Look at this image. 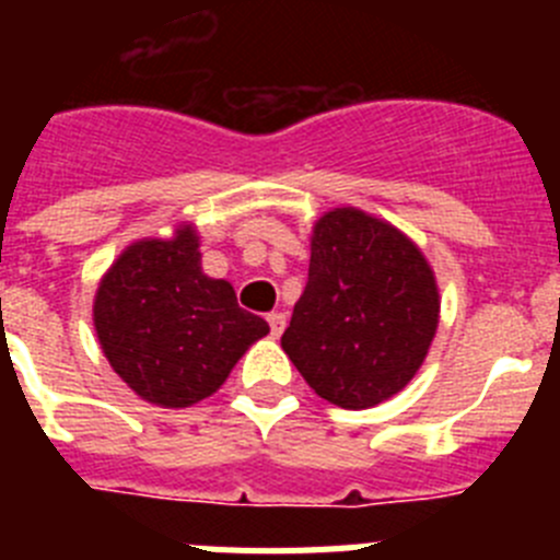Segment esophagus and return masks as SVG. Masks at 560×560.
Returning <instances> with one entry per match:
<instances>
[{
    "instance_id": "34e87169",
    "label": "esophagus",
    "mask_w": 560,
    "mask_h": 560,
    "mask_svg": "<svg viewBox=\"0 0 560 560\" xmlns=\"http://www.w3.org/2000/svg\"><path fill=\"white\" fill-rule=\"evenodd\" d=\"M266 323H269V328H271V336H280L285 330V314L283 311H271L269 316H266Z\"/></svg>"
}]
</instances>
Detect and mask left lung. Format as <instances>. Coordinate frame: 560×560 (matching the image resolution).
Returning a JSON list of instances; mask_svg holds the SVG:
<instances>
[{"label": "left lung", "instance_id": "1", "mask_svg": "<svg viewBox=\"0 0 560 560\" xmlns=\"http://www.w3.org/2000/svg\"><path fill=\"white\" fill-rule=\"evenodd\" d=\"M438 314V283L418 246L368 212L339 207L316 221L308 283L280 341L319 398L368 409L412 381Z\"/></svg>", "mask_w": 560, "mask_h": 560}]
</instances>
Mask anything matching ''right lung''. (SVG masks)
Listing matches in <instances>:
<instances>
[{
	"label": "right lung",
	"instance_id": "obj_1",
	"mask_svg": "<svg viewBox=\"0 0 560 560\" xmlns=\"http://www.w3.org/2000/svg\"><path fill=\"white\" fill-rule=\"evenodd\" d=\"M95 330L114 373L160 407H190L221 387L252 341L269 334L226 280L201 271L199 237L128 246L101 280Z\"/></svg>",
	"mask_w": 560,
	"mask_h": 560
}]
</instances>
